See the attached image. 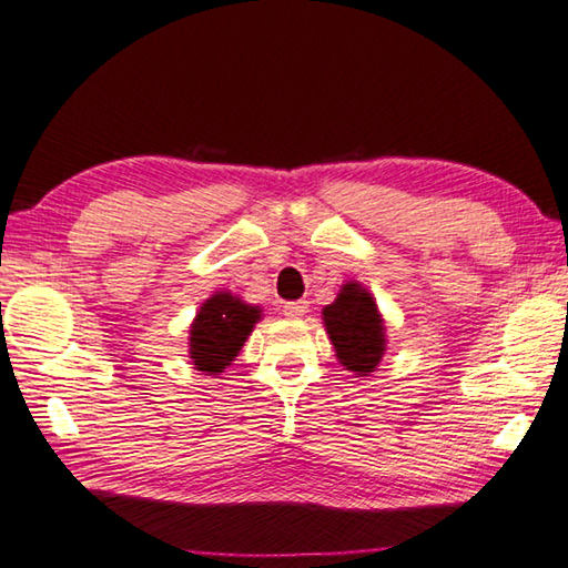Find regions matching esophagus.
<instances>
[{"mask_svg":"<svg viewBox=\"0 0 568 568\" xmlns=\"http://www.w3.org/2000/svg\"><path fill=\"white\" fill-rule=\"evenodd\" d=\"M306 311H308L306 301H288V304L282 306V313L286 318H304Z\"/></svg>","mask_w":568,"mask_h":568,"instance_id":"34e87169","label":"esophagus"}]
</instances>
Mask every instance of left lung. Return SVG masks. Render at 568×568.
<instances>
[{
  "label": "left lung",
  "instance_id": "8db88e82",
  "mask_svg": "<svg viewBox=\"0 0 568 568\" xmlns=\"http://www.w3.org/2000/svg\"><path fill=\"white\" fill-rule=\"evenodd\" d=\"M323 325L335 357L355 376H372L386 355V323L369 288L349 280L323 308Z\"/></svg>",
  "mask_w": 568,
  "mask_h": 568
}]
</instances>
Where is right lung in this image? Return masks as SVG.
<instances>
[{"instance_id":"add662e5","label":"right lung","mask_w":568,"mask_h":568,"mask_svg":"<svg viewBox=\"0 0 568 568\" xmlns=\"http://www.w3.org/2000/svg\"><path fill=\"white\" fill-rule=\"evenodd\" d=\"M260 321V306L231 292H213L189 325V359L194 369L206 376L229 369Z\"/></svg>"}]
</instances>
